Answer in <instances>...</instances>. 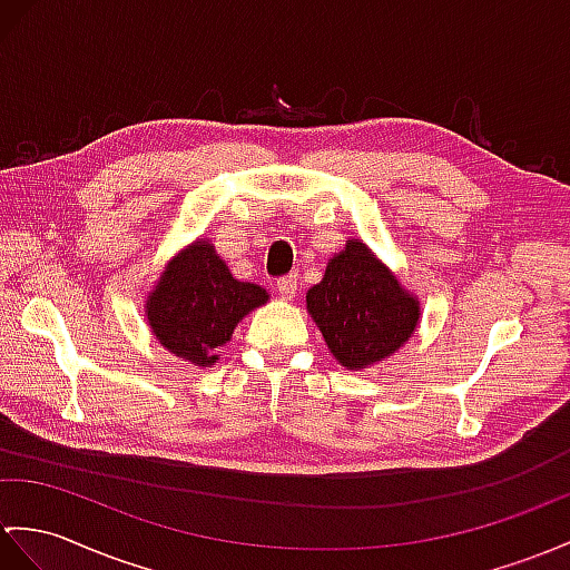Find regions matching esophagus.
<instances>
[{
	"label": "esophagus",
	"instance_id": "esophagus-1",
	"mask_svg": "<svg viewBox=\"0 0 570 570\" xmlns=\"http://www.w3.org/2000/svg\"><path fill=\"white\" fill-rule=\"evenodd\" d=\"M276 294H279L284 301H291L296 296V291H298V279H296V274H286V276H279V279H276Z\"/></svg>",
	"mask_w": 570,
	"mask_h": 570
}]
</instances>
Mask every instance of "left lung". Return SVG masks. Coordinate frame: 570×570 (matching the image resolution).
<instances>
[{
    "label": "left lung",
    "mask_w": 570,
    "mask_h": 570,
    "mask_svg": "<svg viewBox=\"0 0 570 570\" xmlns=\"http://www.w3.org/2000/svg\"><path fill=\"white\" fill-rule=\"evenodd\" d=\"M306 303L330 352L350 368L386 360L413 335L420 317L417 301L356 240L327 262Z\"/></svg>",
    "instance_id": "1"
}]
</instances>
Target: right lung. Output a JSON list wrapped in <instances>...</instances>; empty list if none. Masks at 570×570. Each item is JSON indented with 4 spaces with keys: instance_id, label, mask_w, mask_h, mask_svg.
<instances>
[{
    "instance_id": "add662e5",
    "label": "right lung",
    "mask_w": 570,
    "mask_h": 570,
    "mask_svg": "<svg viewBox=\"0 0 570 570\" xmlns=\"http://www.w3.org/2000/svg\"><path fill=\"white\" fill-rule=\"evenodd\" d=\"M267 298L262 286L233 279L214 245L198 240L160 276L148 301V321L171 354L206 366L218 360L216 350L230 340L235 325Z\"/></svg>"
}]
</instances>
